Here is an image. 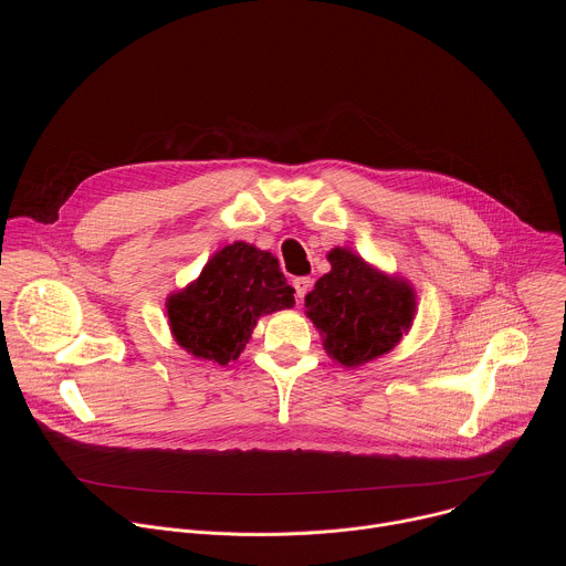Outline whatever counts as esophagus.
Returning <instances> with one entry per match:
<instances>
[{
    "label": "esophagus",
    "mask_w": 566,
    "mask_h": 566,
    "mask_svg": "<svg viewBox=\"0 0 566 566\" xmlns=\"http://www.w3.org/2000/svg\"><path fill=\"white\" fill-rule=\"evenodd\" d=\"M293 289H295L297 300H304V295H306L308 289H311V277H295V280H293Z\"/></svg>",
    "instance_id": "1"
}]
</instances>
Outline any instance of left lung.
<instances>
[{"label":"left lung","mask_w":566,"mask_h":566,"mask_svg":"<svg viewBox=\"0 0 566 566\" xmlns=\"http://www.w3.org/2000/svg\"><path fill=\"white\" fill-rule=\"evenodd\" d=\"M327 260L332 271L306 293L304 313L329 358L356 369L389 354L412 329L417 291L406 277L380 271L352 249L336 247Z\"/></svg>","instance_id":"1"}]
</instances>
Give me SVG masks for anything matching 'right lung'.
<instances>
[{
  "label": "right lung",
  "instance_id": "add662e5",
  "mask_svg": "<svg viewBox=\"0 0 566 566\" xmlns=\"http://www.w3.org/2000/svg\"><path fill=\"white\" fill-rule=\"evenodd\" d=\"M293 293L275 255L234 241L206 262L197 280L168 295V325L181 349L228 365L244 352L262 315L295 304Z\"/></svg>",
  "mask_w": 566,
  "mask_h": 566
}]
</instances>
